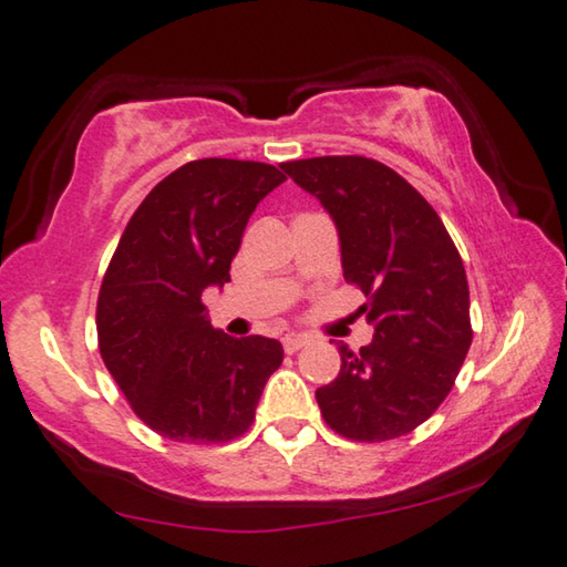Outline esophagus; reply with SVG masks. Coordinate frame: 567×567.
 Instances as JSON below:
<instances>
[{"mask_svg":"<svg viewBox=\"0 0 567 567\" xmlns=\"http://www.w3.org/2000/svg\"><path fill=\"white\" fill-rule=\"evenodd\" d=\"M282 346H285V353H295V351H300L302 346H308V338L306 336H287Z\"/></svg>","mask_w":567,"mask_h":567,"instance_id":"1","label":"esophagus"}]
</instances>
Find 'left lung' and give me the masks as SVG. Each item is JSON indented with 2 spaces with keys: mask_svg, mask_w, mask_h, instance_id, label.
<instances>
[{
  "mask_svg": "<svg viewBox=\"0 0 567 567\" xmlns=\"http://www.w3.org/2000/svg\"><path fill=\"white\" fill-rule=\"evenodd\" d=\"M333 216L346 282L374 338L338 346L341 371L316 390L326 425L359 443L408 435L441 408L471 349L468 280L435 208L392 167L361 155L282 163Z\"/></svg>",
  "mask_w": 567,
  "mask_h": 567,
  "instance_id": "1",
  "label": "left lung"
}]
</instances>
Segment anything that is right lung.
<instances>
[{
	"instance_id": "right-lung-1",
	"label": "right lung",
	"mask_w": 567,
	"mask_h": 567,
	"mask_svg": "<svg viewBox=\"0 0 567 567\" xmlns=\"http://www.w3.org/2000/svg\"><path fill=\"white\" fill-rule=\"evenodd\" d=\"M285 181L251 159H193L150 190L116 244L96 302L99 351L134 415L167 441L241 437L282 364L275 338L216 331L200 295L231 280L249 216Z\"/></svg>"
}]
</instances>
